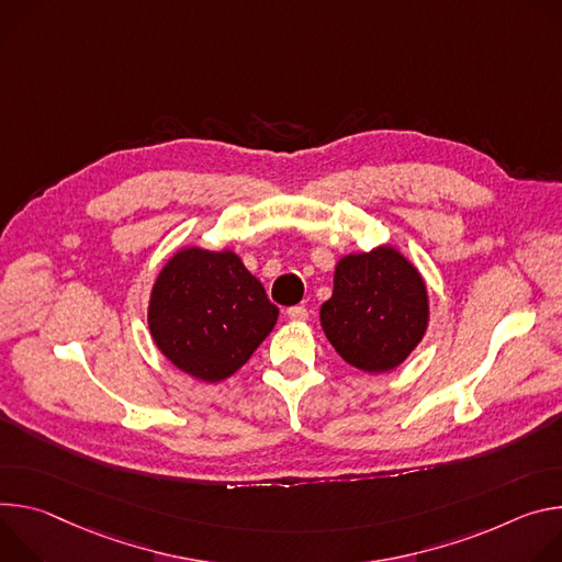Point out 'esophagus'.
Masks as SVG:
<instances>
[{
	"instance_id": "esophagus-1",
	"label": "esophagus",
	"mask_w": 562,
	"mask_h": 562,
	"mask_svg": "<svg viewBox=\"0 0 562 562\" xmlns=\"http://www.w3.org/2000/svg\"><path fill=\"white\" fill-rule=\"evenodd\" d=\"M288 319L290 322H305L307 319V310L303 305H294V307H288Z\"/></svg>"
}]
</instances>
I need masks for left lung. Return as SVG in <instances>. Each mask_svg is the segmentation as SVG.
<instances>
[{
  "instance_id": "obj_1",
  "label": "left lung",
  "mask_w": 562,
  "mask_h": 562,
  "mask_svg": "<svg viewBox=\"0 0 562 562\" xmlns=\"http://www.w3.org/2000/svg\"><path fill=\"white\" fill-rule=\"evenodd\" d=\"M322 328L352 368L382 375L404 363L426 335L430 305L422 272L397 247L346 255L335 266Z\"/></svg>"
}]
</instances>
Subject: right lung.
I'll list each match as a JSON object with an SVG mask.
<instances>
[{
  "label": "right lung",
  "mask_w": 562,
  "mask_h": 562,
  "mask_svg": "<svg viewBox=\"0 0 562 562\" xmlns=\"http://www.w3.org/2000/svg\"><path fill=\"white\" fill-rule=\"evenodd\" d=\"M279 310L232 249L180 247L149 294L154 344L180 372L218 384L272 333Z\"/></svg>",
  "instance_id": "1"
}]
</instances>
